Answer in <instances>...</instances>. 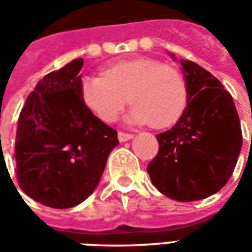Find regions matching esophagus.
I'll list each match as a JSON object with an SVG mask.
<instances>
[{
    "instance_id": "1",
    "label": "esophagus",
    "mask_w": 252,
    "mask_h": 252,
    "mask_svg": "<svg viewBox=\"0 0 252 252\" xmlns=\"http://www.w3.org/2000/svg\"><path fill=\"white\" fill-rule=\"evenodd\" d=\"M132 133H128V132H123V131H119V133H117V137H119V140L120 142H126V140H129V139H132Z\"/></svg>"
}]
</instances>
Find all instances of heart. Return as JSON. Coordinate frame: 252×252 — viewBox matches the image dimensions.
<instances>
[{
  "label": "heart",
  "mask_w": 252,
  "mask_h": 252,
  "mask_svg": "<svg viewBox=\"0 0 252 252\" xmlns=\"http://www.w3.org/2000/svg\"><path fill=\"white\" fill-rule=\"evenodd\" d=\"M81 98L104 123H112L128 104L129 120L167 128L180 120L188 104V86L182 72L171 64L136 58L106 67L102 75H86L81 81Z\"/></svg>",
  "instance_id": "heart-1"
}]
</instances>
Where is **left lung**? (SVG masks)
Here are the masks:
<instances>
[{
	"mask_svg": "<svg viewBox=\"0 0 252 252\" xmlns=\"http://www.w3.org/2000/svg\"><path fill=\"white\" fill-rule=\"evenodd\" d=\"M188 105L173 128L157 135L148 163L153 185L169 198L190 202L215 194L231 178L242 148V128L231 94L191 61L181 59Z\"/></svg>",
	"mask_w": 252,
	"mask_h": 252,
	"instance_id": "obj_1",
	"label": "left lung"
}]
</instances>
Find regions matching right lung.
<instances>
[{
	"label": "right lung",
	"instance_id": "obj_1",
	"mask_svg": "<svg viewBox=\"0 0 252 252\" xmlns=\"http://www.w3.org/2000/svg\"><path fill=\"white\" fill-rule=\"evenodd\" d=\"M83 59L47 74L20 112L14 159L17 184L43 205L66 209L93 193L117 131L85 106Z\"/></svg>",
	"mask_w": 252,
	"mask_h": 252
}]
</instances>
